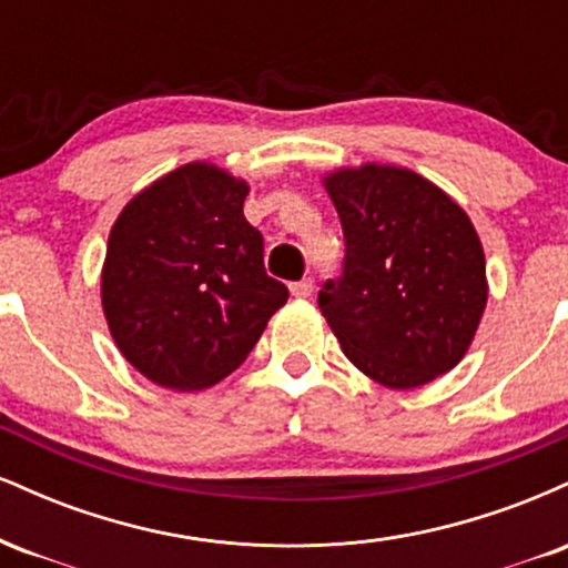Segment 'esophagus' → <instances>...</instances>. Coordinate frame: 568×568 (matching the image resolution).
<instances>
[{"mask_svg":"<svg viewBox=\"0 0 568 568\" xmlns=\"http://www.w3.org/2000/svg\"><path fill=\"white\" fill-rule=\"evenodd\" d=\"M312 288H315V283H312L310 277H304V280H298V283H291V296L306 298V296H312Z\"/></svg>","mask_w":568,"mask_h":568,"instance_id":"34e87169","label":"esophagus"}]
</instances>
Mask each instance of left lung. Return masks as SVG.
Returning a JSON list of instances; mask_svg holds the SVG:
<instances>
[{
	"mask_svg": "<svg viewBox=\"0 0 568 568\" xmlns=\"http://www.w3.org/2000/svg\"><path fill=\"white\" fill-rule=\"evenodd\" d=\"M323 186L347 256L317 304L344 355L389 389L438 379L470 349L488 298L470 216L408 168H338Z\"/></svg>",
	"mask_w": 568,
	"mask_h": 568,
	"instance_id": "obj_1",
	"label": "left lung"
}]
</instances>
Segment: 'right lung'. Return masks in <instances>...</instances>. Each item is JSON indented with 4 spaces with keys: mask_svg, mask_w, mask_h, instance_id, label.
<instances>
[{
    "mask_svg": "<svg viewBox=\"0 0 568 568\" xmlns=\"http://www.w3.org/2000/svg\"><path fill=\"white\" fill-rule=\"evenodd\" d=\"M247 181L186 162L141 189L109 232L101 304L122 357L175 393L230 376L288 302L243 216Z\"/></svg>",
    "mask_w": 568,
    "mask_h": 568,
    "instance_id": "right-lung-1",
    "label": "right lung"
}]
</instances>
